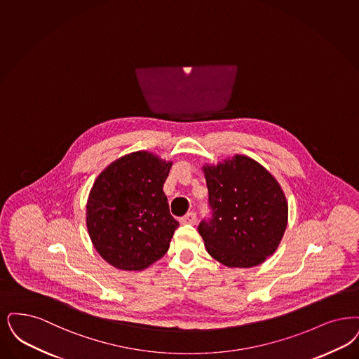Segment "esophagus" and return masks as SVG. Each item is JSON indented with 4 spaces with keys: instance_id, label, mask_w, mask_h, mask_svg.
<instances>
[{
    "instance_id": "1",
    "label": "esophagus",
    "mask_w": 359,
    "mask_h": 359,
    "mask_svg": "<svg viewBox=\"0 0 359 359\" xmlns=\"http://www.w3.org/2000/svg\"><path fill=\"white\" fill-rule=\"evenodd\" d=\"M198 220V216L195 212H188L184 217L180 219V223L182 224H195Z\"/></svg>"
}]
</instances>
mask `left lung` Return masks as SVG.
<instances>
[{
	"label": "left lung",
	"instance_id": "left-lung-1",
	"mask_svg": "<svg viewBox=\"0 0 359 359\" xmlns=\"http://www.w3.org/2000/svg\"><path fill=\"white\" fill-rule=\"evenodd\" d=\"M211 217L198 227L208 254L227 267H254L273 255L287 227L286 196L258 161L235 155L204 165Z\"/></svg>",
	"mask_w": 359,
	"mask_h": 359
}]
</instances>
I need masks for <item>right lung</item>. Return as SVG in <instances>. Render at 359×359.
Returning <instances> with one entry per match:
<instances>
[{
    "instance_id": "1",
    "label": "right lung",
    "mask_w": 359,
    "mask_h": 359,
    "mask_svg": "<svg viewBox=\"0 0 359 359\" xmlns=\"http://www.w3.org/2000/svg\"><path fill=\"white\" fill-rule=\"evenodd\" d=\"M172 161L137 151L97 176L86 203V229L101 258L140 271L164 257L179 222L163 191Z\"/></svg>"
}]
</instances>
